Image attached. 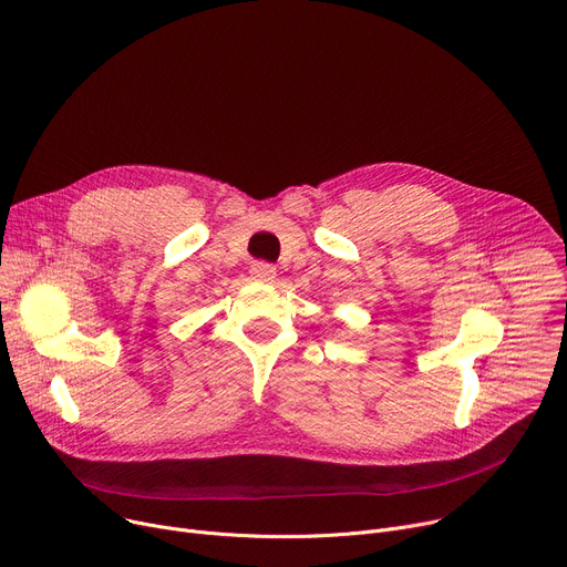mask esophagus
I'll use <instances>...</instances> for the list:
<instances>
[{"label":"esophagus","mask_w":567,"mask_h":567,"mask_svg":"<svg viewBox=\"0 0 567 567\" xmlns=\"http://www.w3.org/2000/svg\"><path fill=\"white\" fill-rule=\"evenodd\" d=\"M249 275L256 281H272L275 275H277V268L272 264H268V260H254L251 268H249Z\"/></svg>","instance_id":"1"}]
</instances>
